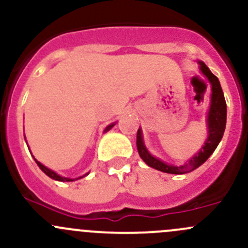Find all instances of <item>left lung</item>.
I'll use <instances>...</instances> for the list:
<instances>
[{
  "label": "left lung",
  "mask_w": 248,
  "mask_h": 248,
  "mask_svg": "<svg viewBox=\"0 0 248 248\" xmlns=\"http://www.w3.org/2000/svg\"><path fill=\"white\" fill-rule=\"evenodd\" d=\"M198 64L201 72L209 80L210 85H211V103H210L209 112H207L206 117L207 138L205 140L202 149L191 159H188L186 163L182 164V166H172V164L166 163L162 159L152 156L147 151L146 146L144 144V139H142L141 128H139L138 133H137V149H138L140 158L147 166L154 169H157L159 171L177 175L193 171L194 169L199 168L204 162H206V159L214 154L217 145L219 144L222 137H223L227 122V104L221 84H219L218 78L211 73V71L207 68V66L204 62L198 61Z\"/></svg>",
  "instance_id": "left-lung-1"
}]
</instances>
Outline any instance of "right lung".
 <instances>
[{
  "label": "right lung",
  "instance_id": "add662e5",
  "mask_svg": "<svg viewBox=\"0 0 248 248\" xmlns=\"http://www.w3.org/2000/svg\"><path fill=\"white\" fill-rule=\"evenodd\" d=\"M114 126H115V122H114V124H109V126L107 127L106 129H104V132H108V131H110V129H111L112 127H114ZM33 158H34V157H33ZM34 161H36L37 166H38L39 168H41V170L43 171L44 174H46L47 176H49V177H51L52 180H56V181H61V182H69V181H76V180H79V179H81V177H85V176H86V175H89V172H86V174H85V175H82V176H80V177H78V179H71V177H64V176H61V175L56 174V172H55L54 170H51V169L46 168V166H43V164H42L41 162H38V161H37L36 158H34Z\"/></svg>",
  "mask_w": 248,
  "mask_h": 248
}]
</instances>
